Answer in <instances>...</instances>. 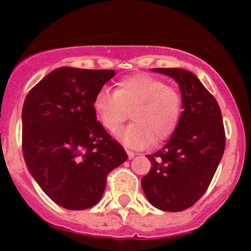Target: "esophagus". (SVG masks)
Segmentation results:
<instances>
[{
  "instance_id": "esophagus-1",
  "label": "esophagus",
  "mask_w": 251,
  "mask_h": 251,
  "mask_svg": "<svg viewBox=\"0 0 251 251\" xmlns=\"http://www.w3.org/2000/svg\"><path fill=\"white\" fill-rule=\"evenodd\" d=\"M127 153H128V157H129V159H132L133 157H134L137 154V153H134V152H133V151H129V150H127Z\"/></svg>"
}]
</instances>
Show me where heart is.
Wrapping results in <instances>:
<instances>
[{"instance_id":"b5f03b06","label":"heart","mask_w":251,"mask_h":251,"mask_svg":"<svg viewBox=\"0 0 251 251\" xmlns=\"http://www.w3.org/2000/svg\"><path fill=\"white\" fill-rule=\"evenodd\" d=\"M182 95L165 80L150 74H136L118 81L115 92L100 89L93 109L100 124L114 133L130 112L133 123L121 132L122 141L132 147H145L174 134L182 115Z\"/></svg>"}]
</instances>
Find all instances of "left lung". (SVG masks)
Wrapping results in <instances>:
<instances>
[{
  "instance_id": "obj_1",
  "label": "left lung",
  "mask_w": 251,
  "mask_h": 251,
  "mask_svg": "<svg viewBox=\"0 0 251 251\" xmlns=\"http://www.w3.org/2000/svg\"><path fill=\"white\" fill-rule=\"evenodd\" d=\"M174 77L182 92V115L170 141L147 158L152 163L142 188L154 207L183 211L207 191L225 151V128L214 95L191 72L157 68Z\"/></svg>"
}]
</instances>
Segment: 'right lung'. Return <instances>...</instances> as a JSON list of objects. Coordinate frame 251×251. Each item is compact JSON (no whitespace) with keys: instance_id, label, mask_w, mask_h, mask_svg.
Here are the masks:
<instances>
[{"instance_id":"obj_1","label":"right lung","mask_w":251,"mask_h":251,"mask_svg":"<svg viewBox=\"0 0 251 251\" xmlns=\"http://www.w3.org/2000/svg\"><path fill=\"white\" fill-rule=\"evenodd\" d=\"M113 70L63 66L28 92L22 108V153L55 203L85 210L98 203L110 171L127 161L121 143L97 121L93 99Z\"/></svg>"}]
</instances>
